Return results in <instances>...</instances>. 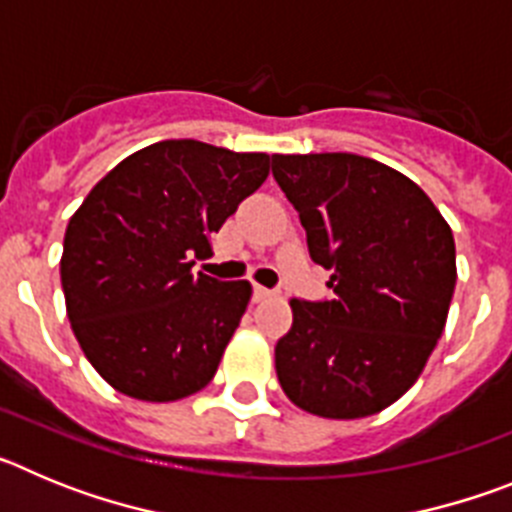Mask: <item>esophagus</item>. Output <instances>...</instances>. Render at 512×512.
<instances>
[{
    "label": "esophagus",
    "mask_w": 512,
    "mask_h": 512,
    "mask_svg": "<svg viewBox=\"0 0 512 512\" xmlns=\"http://www.w3.org/2000/svg\"><path fill=\"white\" fill-rule=\"evenodd\" d=\"M269 297H274V289H266V287H261V284H256V287H253V302H264V300H269Z\"/></svg>",
    "instance_id": "obj_1"
}]
</instances>
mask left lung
I'll list each match as a JSON object with an SVG mask.
<instances>
[{
    "mask_svg": "<svg viewBox=\"0 0 512 512\" xmlns=\"http://www.w3.org/2000/svg\"><path fill=\"white\" fill-rule=\"evenodd\" d=\"M333 300H289L274 348L284 395L305 413L354 420L400 400L433 354L456 287L449 223L415 182L356 153L271 156Z\"/></svg>",
    "mask_w": 512,
    "mask_h": 512,
    "instance_id": "1",
    "label": "left lung"
}]
</instances>
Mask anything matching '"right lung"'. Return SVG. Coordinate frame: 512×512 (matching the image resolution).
Instances as JSON below:
<instances>
[{
	"instance_id": "right-lung-1",
	"label": "right lung",
	"mask_w": 512,
	"mask_h": 512,
	"mask_svg": "<svg viewBox=\"0 0 512 512\" xmlns=\"http://www.w3.org/2000/svg\"><path fill=\"white\" fill-rule=\"evenodd\" d=\"M266 153L161 140L94 184L63 235L61 287L89 364L122 395L174 402L215 377L251 300L192 259L269 176Z\"/></svg>"
}]
</instances>
